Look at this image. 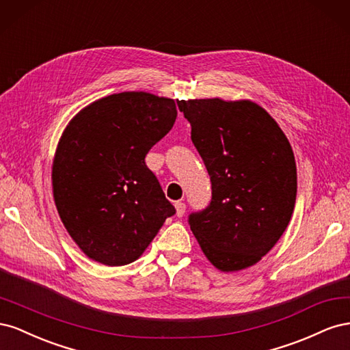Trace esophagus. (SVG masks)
<instances>
[{
  "label": "esophagus",
  "mask_w": 350,
  "mask_h": 350,
  "mask_svg": "<svg viewBox=\"0 0 350 350\" xmlns=\"http://www.w3.org/2000/svg\"><path fill=\"white\" fill-rule=\"evenodd\" d=\"M175 208H176V216L183 217L185 213V203H183V201H176Z\"/></svg>",
  "instance_id": "obj_1"
}]
</instances>
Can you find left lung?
<instances>
[{
  "label": "left lung",
  "instance_id": "obj_1",
  "mask_svg": "<svg viewBox=\"0 0 350 350\" xmlns=\"http://www.w3.org/2000/svg\"><path fill=\"white\" fill-rule=\"evenodd\" d=\"M207 167L211 200L188 216L204 256L221 271L261 260L288 228L296 200V163L278 122L257 103L178 100Z\"/></svg>",
  "mask_w": 350,
  "mask_h": 350
}]
</instances>
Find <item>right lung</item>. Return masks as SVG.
<instances>
[{
  "label": "right lung",
  "mask_w": 350,
  "mask_h": 350,
  "mask_svg": "<svg viewBox=\"0 0 350 350\" xmlns=\"http://www.w3.org/2000/svg\"><path fill=\"white\" fill-rule=\"evenodd\" d=\"M176 113L174 99L124 92L93 102L67 125L52 188L62 224L89 258L133 262L175 215L144 159Z\"/></svg>",
  "instance_id": "obj_1"
}]
</instances>
